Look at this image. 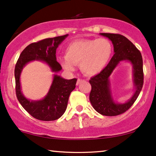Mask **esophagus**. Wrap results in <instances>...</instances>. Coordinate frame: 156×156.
Segmentation results:
<instances>
[{"label":"esophagus","instance_id":"34e87169","mask_svg":"<svg viewBox=\"0 0 156 156\" xmlns=\"http://www.w3.org/2000/svg\"><path fill=\"white\" fill-rule=\"evenodd\" d=\"M84 82V80H82V79H78L77 82H76V84L79 85L81 82Z\"/></svg>","mask_w":156,"mask_h":156}]
</instances>
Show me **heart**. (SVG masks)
Masks as SVG:
<instances>
[{
    "mask_svg": "<svg viewBox=\"0 0 156 156\" xmlns=\"http://www.w3.org/2000/svg\"><path fill=\"white\" fill-rule=\"evenodd\" d=\"M113 51L112 42L106 38L75 40L66 47L65 57H60L59 62L69 71L74 69V65H80L85 74L93 76L103 71Z\"/></svg>",
    "mask_w": 156,
    "mask_h": 156,
    "instance_id": "heart-1",
    "label": "heart"
}]
</instances>
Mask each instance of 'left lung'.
<instances>
[{"instance_id": "left-lung-1", "label": "left lung", "mask_w": 156, "mask_h": 156, "mask_svg": "<svg viewBox=\"0 0 156 156\" xmlns=\"http://www.w3.org/2000/svg\"><path fill=\"white\" fill-rule=\"evenodd\" d=\"M112 42L115 54L106 67L89 80L91 90L89 100L94 108L104 116H114L126 112L136 101L144 85V70L141 53L129 39L120 34L100 33ZM130 61L133 65L134 83L136 91L124 104L114 102L110 89L109 77L121 61Z\"/></svg>"}]
</instances>
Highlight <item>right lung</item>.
<instances>
[{"mask_svg":"<svg viewBox=\"0 0 156 156\" xmlns=\"http://www.w3.org/2000/svg\"><path fill=\"white\" fill-rule=\"evenodd\" d=\"M68 36L65 35L47 38L27 45L19 57L15 67L16 92L21 105L32 116L40 121H55L62 116L67 106L70 93L75 89L76 79L65 80L55 74L48 94L39 101L26 99L21 91L20 76L25 65L33 60L48 64L51 70L58 72L62 67L56 59V50L59 44Z\"/></svg>","mask_w":156,"mask_h":156,"instance_id":"obj_1","label":"right lung"}]
</instances>
